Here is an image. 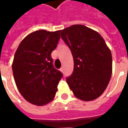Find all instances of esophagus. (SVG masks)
Instances as JSON below:
<instances>
[{"label": "esophagus", "instance_id": "34e87169", "mask_svg": "<svg viewBox=\"0 0 128 128\" xmlns=\"http://www.w3.org/2000/svg\"><path fill=\"white\" fill-rule=\"evenodd\" d=\"M60 70H61L62 72H63L64 71V67H62L61 68H60Z\"/></svg>", "mask_w": 128, "mask_h": 128}]
</instances>
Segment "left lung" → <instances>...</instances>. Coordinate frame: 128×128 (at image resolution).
Returning a JSON list of instances; mask_svg holds the SVG:
<instances>
[{
  "label": "left lung",
  "instance_id": "8db88e82",
  "mask_svg": "<svg viewBox=\"0 0 128 128\" xmlns=\"http://www.w3.org/2000/svg\"><path fill=\"white\" fill-rule=\"evenodd\" d=\"M61 37L74 60L72 74L66 78L70 88L81 100L96 99L107 88L112 70V55L104 40L82 24L62 30Z\"/></svg>",
  "mask_w": 128,
  "mask_h": 128
}]
</instances>
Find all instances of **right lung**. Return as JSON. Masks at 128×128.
Masks as SVG:
<instances>
[{
  "label": "right lung",
  "instance_id": "right-lung-1",
  "mask_svg": "<svg viewBox=\"0 0 128 128\" xmlns=\"http://www.w3.org/2000/svg\"><path fill=\"white\" fill-rule=\"evenodd\" d=\"M60 38V31L39 30L25 37L18 46L12 64L18 90L32 104L50 102L63 74L53 64L51 53Z\"/></svg>",
  "mask_w": 128,
  "mask_h": 128
}]
</instances>
